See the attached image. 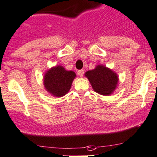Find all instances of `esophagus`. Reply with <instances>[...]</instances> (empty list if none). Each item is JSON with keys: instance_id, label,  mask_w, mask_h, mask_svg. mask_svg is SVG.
I'll use <instances>...</instances> for the list:
<instances>
[{"instance_id": "esophagus-1", "label": "esophagus", "mask_w": 157, "mask_h": 157, "mask_svg": "<svg viewBox=\"0 0 157 157\" xmlns=\"http://www.w3.org/2000/svg\"><path fill=\"white\" fill-rule=\"evenodd\" d=\"M84 70H78V72H77V74H78L80 77H83V76H84Z\"/></svg>"}]
</instances>
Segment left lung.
Returning a JSON list of instances; mask_svg holds the SVG:
<instances>
[{"mask_svg": "<svg viewBox=\"0 0 157 157\" xmlns=\"http://www.w3.org/2000/svg\"><path fill=\"white\" fill-rule=\"evenodd\" d=\"M93 89L102 95H109L115 90L118 77L115 73L105 66H98L85 73Z\"/></svg>", "mask_w": 157, "mask_h": 157, "instance_id": "8db88e82", "label": "left lung"}]
</instances>
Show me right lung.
I'll list each match as a JSON object with an SVG mask.
<instances>
[{
	"instance_id": "obj_1",
	"label": "right lung",
	"mask_w": 157,
	"mask_h": 157,
	"mask_svg": "<svg viewBox=\"0 0 157 157\" xmlns=\"http://www.w3.org/2000/svg\"><path fill=\"white\" fill-rule=\"evenodd\" d=\"M76 74L73 71H67L63 66L52 68L44 76V87L49 93L56 97H61L70 91L72 82Z\"/></svg>"
}]
</instances>
